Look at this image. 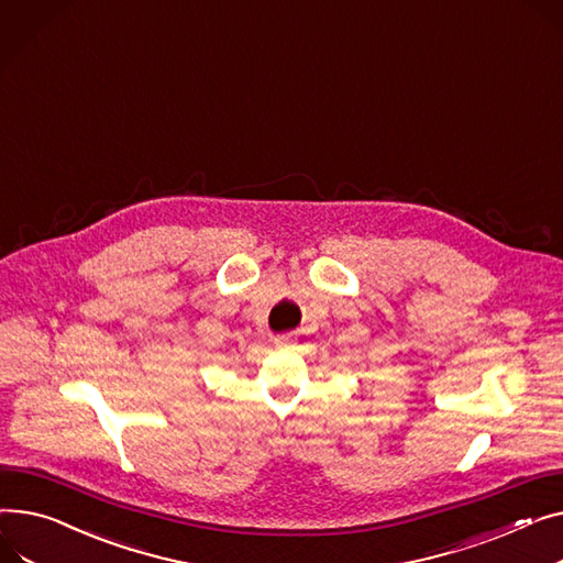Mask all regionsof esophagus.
Segmentation results:
<instances>
[{"mask_svg":"<svg viewBox=\"0 0 563 563\" xmlns=\"http://www.w3.org/2000/svg\"><path fill=\"white\" fill-rule=\"evenodd\" d=\"M274 344L280 349V346H287L289 344V334H278L276 340H274Z\"/></svg>","mask_w":563,"mask_h":563,"instance_id":"obj_1","label":"esophagus"}]
</instances>
